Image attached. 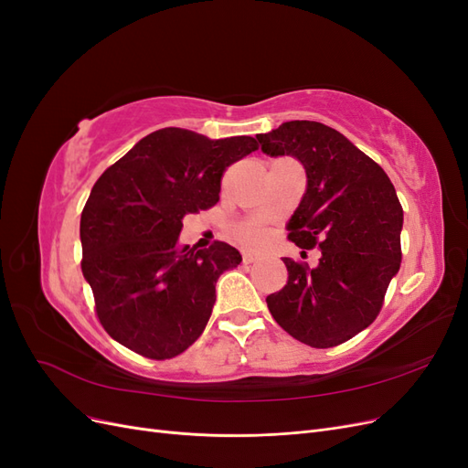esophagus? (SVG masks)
I'll return each mask as SVG.
<instances>
[{
    "label": "esophagus",
    "mask_w": 468,
    "mask_h": 468,
    "mask_svg": "<svg viewBox=\"0 0 468 468\" xmlns=\"http://www.w3.org/2000/svg\"><path fill=\"white\" fill-rule=\"evenodd\" d=\"M242 261H244L246 265H250V263H253V261H258V256H256V253L244 251V253H242Z\"/></svg>",
    "instance_id": "1"
}]
</instances>
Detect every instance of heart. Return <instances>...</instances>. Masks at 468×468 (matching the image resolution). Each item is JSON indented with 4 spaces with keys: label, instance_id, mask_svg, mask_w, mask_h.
<instances>
[{
    "label": "heart",
    "instance_id": "1",
    "mask_svg": "<svg viewBox=\"0 0 468 468\" xmlns=\"http://www.w3.org/2000/svg\"><path fill=\"white\" fill-rule=\"evenodd\" d=\"M238 238L242 239V242L246 244H258L263 239V230L260 229V226H253V224H248V226H239L238 229Z\"/></svg>",
    "mask_w": 468,
    "mask_h": 468
}]
</instances>
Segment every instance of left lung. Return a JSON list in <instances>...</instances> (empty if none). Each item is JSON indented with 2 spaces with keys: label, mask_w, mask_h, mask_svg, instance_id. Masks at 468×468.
Masks as SVG:
<instances>
[{
  "label": "left lung",
  "mask_w": 468,
  "mask_h": 468,
  "mask_svg": "<svg viewBox=\"0 0 468 468\" xmlns=\"http://www.w3.org/2000/svg\"><path fill=\"white\" fill-rule=\"evenodd\" d=\"M256 138L265 154L304 165L306 193L289 239L320 250L316 267L282 258L289 279L265 299L269 313L299 342L335 347L380 313L402 261V205L385 169L332 126L289 121Z\"/></svg>",
  "instance_id": "obj_1"
}]
</instances>
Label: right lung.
<instances>
[{
    "label": "right lung",
    "instance_id": "1",
    "mask_svg": "<svg viewBox=\"0 0 468 468\" xmlns=\"http://www.w3.org/2000/svg\"><path fill=\"white\" fill-rule=\"evenodd\" d=\"M256 138L210 140L186 129L144 136L95 181L81 210V271L105 332L148 359H172L205 330L218 277L242 256L226 242L179 246L181 218L218 203Z\"/></svg>",
    "mask_w": 468,
    "mask_h": 468
}]
</instances>
